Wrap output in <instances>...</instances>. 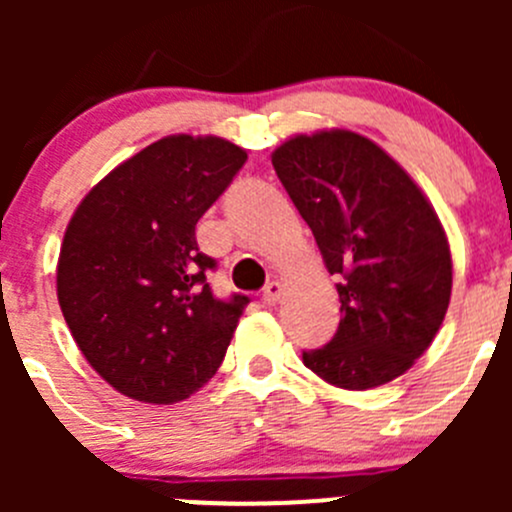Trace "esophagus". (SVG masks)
Instances as JSON below:
<instances>
[{"instance_id": "obj_1", "label": "esophagus", "mask_w": 512, "mask_h": 512, "mask_svg": "<svg viewBox=\"0 0 512 512\" xmlns=\"http://www.w3.org/2000/svg\"><path fill=\"white\" fill-rule=\"evenodd\" d=\"M280 297H282L280 282H270V285L262 289V299H265V304H270V307H272V304L280 302Z\"/></svg>"}]
</instances>
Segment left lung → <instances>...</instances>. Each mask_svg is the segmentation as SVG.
<instances>
[{
	"label": "left lung",
	"mask_w": 512,
	"mask_h": 512,
	"mask_svg": "<svg viewBox=\"0 0 512 512\" xmlns=\"http://www.w3.org/2000/svg\"><path fill=\"white\" fill-rule=\"evenodd\" d=\"M272 165L329 275H339V329L302 352L304 366L339 389L389 384L431 347L451 302L436 210L389 153L342 128L289 138Z\"/></svg>",
	"instance_id": "left-lung-1"
}]
</instances>
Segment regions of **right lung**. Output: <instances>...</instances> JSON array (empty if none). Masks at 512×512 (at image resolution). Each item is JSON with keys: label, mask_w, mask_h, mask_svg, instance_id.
Masks as SVG:
<instances>
[{"label": "right lung", "mask_w": 512, "mask_h": 512, "mask_svg": "<svg viewBox=\"0 0 512 512\" xmlns=\"http://www.w3.org/2000/svg\"><path fill=\"white\" fill-rule=\"evenodd\" d=\"M247 153L218 136H168L113 168L61 242L56 294L91 366L123 396L175 404L223 364L250 299H218L195 225Z\"/></svg>", "instance_id": "add662e5"}]
</instances>
